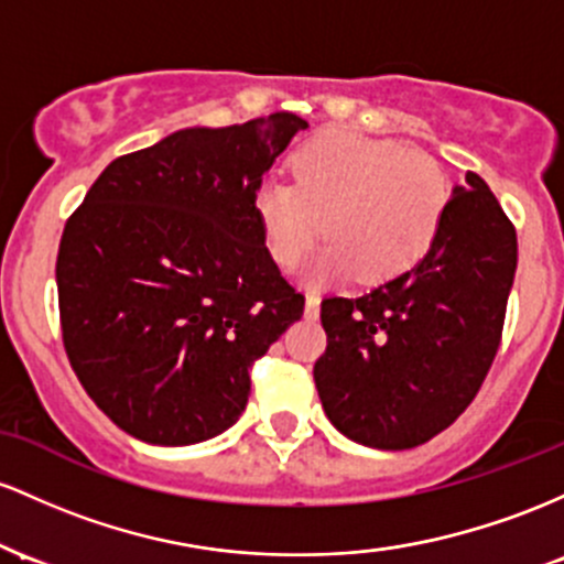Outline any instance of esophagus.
Wrapping results in <instances>:
<instances>
[{"label": "esophagus", "mask_w": 564, "mask_h": 564, "mask_svg": "<svg viewBox=\"0 0 564 564\" xmlns=\"http://www.w3.org/2000/svg\"><path fill=\"white\" fill-rule=\"evenodd\" d=\"M319 314V295L306 293V316Z\"/></svg>", "instance_id": "esophagus-1"}]
</instances>
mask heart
<instances>
[{
  "instance_id": "b5f03b06",
  "label": "heart",
  "mask_w": 564,
  "mask_h": 564,
  "mask_svg": "<svg viewBox=\"0 0 564 564\" xmlns=\"http://www.w3.org/2000/svg\"><path fill=\"white\" fill-rule=\"evenodd\" d=\"M290 173L293 183L269 178L256 194L263 242L276 265L293 269L325 229L330 245L314 263L319 280L404 274L434 245L451 202V183L432 154L359 132L316 135Z\"/></svg>"
}]
</instances>
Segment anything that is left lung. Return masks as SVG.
<instances>
[{"label": "left lung", "mask_w": 564, "mask_h": 564, "mask_svg": "<svg viewBox=\"0 0 564 564\" xmlns=\"http://www.w3.org/2000/svg\"><path fill=\"white\" fill-rule=\"evenodd\" d=\"M466 186L413 269L357 299L322 301L327 349L314 383L333 426L359 445L408 451L445 432L501 346L517 231L477 173Z\"/></svg>", "instance_id": "8db88e82"}]
</instances>
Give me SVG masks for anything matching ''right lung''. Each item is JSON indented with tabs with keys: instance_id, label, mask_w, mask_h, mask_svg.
<instances>
[{
	"instance_id": "right-lung-1",
	"label": "right lung",
	"mask_w": 564,
	"mask_h": 564,
	"mask_svg": "<svg viewBox=\"0 0 564 564\" xmlns=\"http://www.w3.org/2000/svg\"><path fill=\"white\" fill-rule=\"evenodd\" d=\"M306 119L188 128L117 156L63 229L55 282L68 362L122 432L194 445L242 415L250 367L301 319L256 194Z\"/></svg>"
}]
</instances>
